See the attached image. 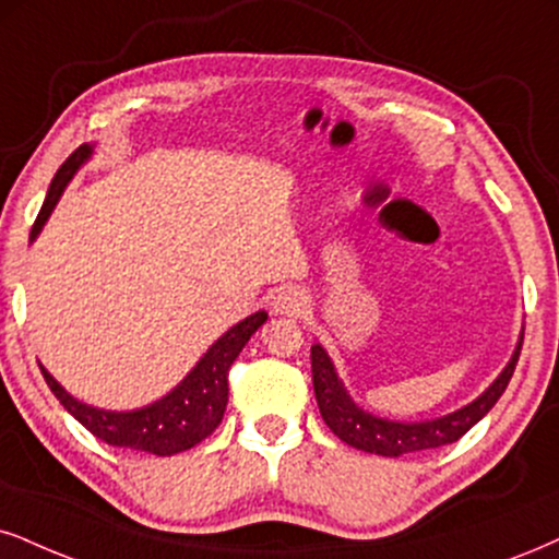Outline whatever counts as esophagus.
<instances>
[{
    "mask_svg": "<svg viewBox=\"0 0 559 559\" xmlns=\"http://www.w3.org/2000/svg\"><path fill=\"white\" fill-rule=\"evenodd\" d=\"M272 311L277 316H290V319H298L308 311V300L306 295L295 287H280L272 298Z\"/></svg>",
    "mask_w": 559,
    "mask_h": 559,
    "instance_id": "34e87169",
    "label": "esophagus"
}]
</instances>
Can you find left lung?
Here are the masks:
<instances>
[{"instance_id":"left-lung-1","label":"left lung","mask_w":559,"mask_h":559,"mask_svg":"<svg viewBox=\"0 0 559 559\" xmlns=\"http://www.w3.org/2000/svg\"><path fill=\"white\" fill-rule=\"evenodd\" d=\"M523 344V332L515 344L511 360L506 368L500 370V376L487 385L474 402L464 404L461 409L448 412L443 417L436 419H423V423H399V419L378 417L373 412L362 409L360 404L349 396L347 385L336 373L332 357L326 349L321 347V342H316L311 347V370H313V391L316 402H319L323 423L329 425V430L336 438L344 440L347 445L357 448L365 453H378V456L399 459L404 453H417L427 451V448H440L448 443H456V440L469 432L474 425L479 423L487 412L498 404L502 391L511 383V376L519 362Z\"/></svg>"}]
</instances>
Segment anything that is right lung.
I'll return each instance as SVG.
<instances>
[{"label": "right lung", "mask_w": 559, "mask_h": 559, "mask_svg": "<svg viewBox=\"0 0 559 559\" xmlns=\"http://www.w3.org/2000/svg\"><path fill=\"white\" fill-rule=\"evenodd\" d=\"M93 153L95 144H82L57 170L51 186H48L36 225L31 230V243L40 236L46 219L51 217L53 206L64 194L67 183L93 157ZM266 319V311H257L238 321L219 340L212 342V347L199 357V362L183 376L181 383L174 385L165 396L155 399L153 404L136 406V409H103V406L85 404L69 394L44 365H40V373H44L48 389L53 391L61 406L80 425H85L95 438L116 448H134V451L155 453V456H174V453L189 451V448L202 443L223 423L227 406V370Z\"/></svg>", "instance_id": "add662e5"}]
</instances>
